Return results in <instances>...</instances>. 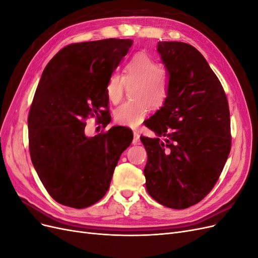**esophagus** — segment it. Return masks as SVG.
I'll list each match as a JSON object with an SVG mask.
<instances>
[{
	"label": "esophagus",
	"mask_w": 258,
	"mask_h": 258,
	"mask_svg": "<svg viewBox=\"0 0 258 258\" xmlns=\"http://www.w3.org/2000/svg\"><path fill=\"white\" fill-rule=\"evenodd\" d=\"M140 142V135L139 132L134 131V140H132V143L134 144H138Z\"/></svg>",
	"instance_id": "34e87169"
}]
</instances>
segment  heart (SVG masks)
<instances>
[{
    "label": "heart",
    "instance_id": "heart-1",
    "mask_svg": "<svg viewBox=\"0 0 258 258\" xmlns=\"http://www.w3.org/2000/svg\"><path fill=\"white\" fill-rule=\"evenodd\" d=\"M168 83L169 74L166 68L159 67L145 53L135 54L124 64L122 76L113 72L105 85L107 100L113 104H118L122 100L126 85H135L131 89V98L134 100L116 108L115 121L122 126L138 127L150 111V104L158 108L166 102Z\"/></svg>",
    "mask_w": 258,
    "mask_h": 258
}]
</instances>
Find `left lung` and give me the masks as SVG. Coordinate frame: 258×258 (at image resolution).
I'll return each instance as SVG.
<instances>
[{
    "label": "left lung",
    "instance_id": "1",
    "mask_svg": "<svg viewBox=\"0 0 258 258\" xmlns=\"http://www.w3.org/2000/svg\"><path fill=\"white\" fill-rule=\"evenodd\" d=\"M169 74L168 97L142 137L146 189L160 205L186 209L212 190L231 147L227 97L205 57L182 42H159ZM165 138V142L159 139Z\"/></svg>",
    "mask_w": 258,
    "mask_h": 258
}]
</instances>
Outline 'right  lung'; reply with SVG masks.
<instances>
[{"label": "right lung", "mask_w": 258, "mask_h": 258, "mask_svg": "<svg viewBox=\"0 0 258 258\" xmlns=\"http://www.w3.org/2000/svg\"><path fill=\"white\" fill-rule=\"evenodd\" d=\"M107 40L66 46L44 69L28 117L31 160L46 190L75 209L95 205L111 184L134 135L115 126L88 138L85 119L111 121L105 85L132 46Z\"/></svg>", "instance_id": "add662e5"}]
</instances>
